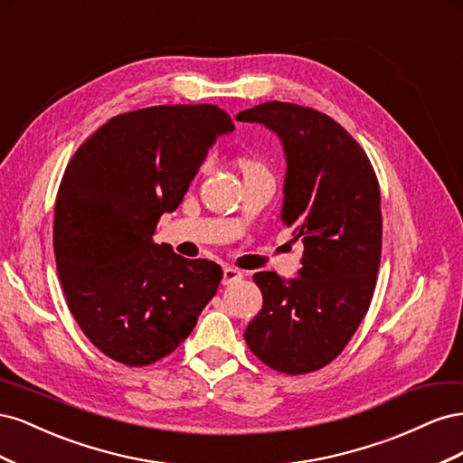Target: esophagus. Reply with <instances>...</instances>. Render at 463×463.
I'll use <instances>...</instances> for the list:
<instances>
[{"instance_id":"34e87169","label":"esophagus","mask_w":463,"mask_h":463,"mask_svg":"<svg viewBox=\"0 0 463 463\" xmlns=\"http://www.w3.org/2000/svg\"><path fill=\"white\" fill-rule=\"evenodd\" d=\"M241 278H243V272H241V270L233 269V266H226V269H223V272H222V284H223V286L235 284V282H240Z\"/></svg>"}]
</instances>
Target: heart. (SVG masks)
<instances>
[{"label":"heart","instance_id":"heart-1","mask_svg":"<svg viewBox=\"0 0 463 463\" xmlns=\"http://www.w3.org/2000/svg\"><path fill=\"white\" fill-rule=\"evenodd\" d=\"M206 167H208V164L203 165V172L206 170ZM241 167H243V172H250V170H259V167H262V165L259 162H255V160L245 158V160H241Z\"/></svg>","mask_w":463,"mask_h":463}]
</instances>
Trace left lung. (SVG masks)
I'll use <instances>...</instances> for the list:
<instances>
[{
    "label": "left lung",
    "instance_id": "left-lung-1",
    "mask_svg": "<svg viewBox=\"0 0 463 463\" xmlns=\"http://www.w3.org/2000/svg\"><path fill=\"white\" fill-rule=\"evenodd\" d=\"M235 119L262 123L282 141V222L305 247L298 278L253 276L262 309L245 342L274 371L313 373L342 354L369 311L383 250L381 189L365 150L326 114L274 100Z\"/></svg>",
    "mask_w": 463,
    "mask_h": 463
}]
</instances>
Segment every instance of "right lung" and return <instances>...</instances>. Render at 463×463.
Listing matches in <instances>:
<instances>
[{
	"label": "right lung",
	"instance_id": "1",
	"mask_svg": "<svg viewBox=\"0 0 463 463\" xmlns=\"http://www.w3.org/2000/svg\"><path fill=\"white\" fill-rule=\"evenodd\" d=\"M235 125L213 104L111 118L79 146L55 199L53 253L67 307L102 354L129 367L170 355L216 296L222 269L152 241L208 148Z\"/></svg>",
	"mask_w": 463,
	"mask_h": 463
}]
</instances>
